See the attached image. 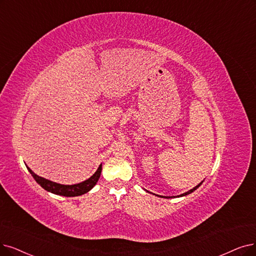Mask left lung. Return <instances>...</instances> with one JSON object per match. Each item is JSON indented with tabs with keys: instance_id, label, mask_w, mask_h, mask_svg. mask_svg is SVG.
I'll use <instances>...</instances> for the list:
<instances>
[{
	"instance_id": "1",
	"label": "left lung",
	"mask_w": 256,
	"mask_h": 256,
	"mask_svg": "<svg viewBox=\"0 0 256 256\" xmlns=\"http://www.w3.org/2000/svg\"><path fill=\"white\" fill-rule=\"evenodd\" d=\"M202 182H200L198 184V186H196V187H194L193 189H191V190H189V191H187V192H185V193H182V194H180V196H178V198H180V196H188V194H190V193H192L194 190H196L200 185H202ZM156 196H158V194H156ZM160 198H162V196H160Z\"/></svg>"
}]
</instances>
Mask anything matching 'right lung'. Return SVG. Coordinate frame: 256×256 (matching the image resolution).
<instances>
[{
	"label": "right lung",
	"instance_id": "obj_1",
	"mask_svg": "<svg viewBox=\"0 0 256 256\" xmlns=\"http://www.w3.org/2000/svg\"><path fill=\"white\" fill-rule=\"evenodd\" d=\"M27 169L30 173H32V176H34V178L36 180V182L38 184V185L42 188H44L45 190H47L48 192L58 194V196L70 198V196H82V194H85L96 186V184L98 182L102 172V164L98 166V170L96 171V173L92 176H90L88 180L84 182L76 184V185H60V184L51 182L49 180L36 176L29 167H27Z\"/></svg>",
	"mask_w": 256,
	"mask_h": 256
}]
</instances>
